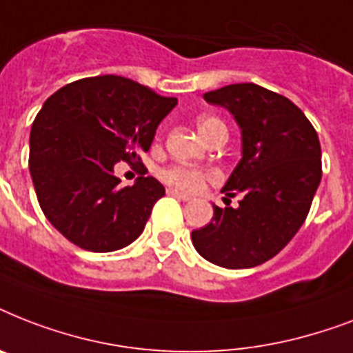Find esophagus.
Here are the masks:
<instances>
[{
  "instance_id": "obj_1",
  "label": "esophagus",
  "mask_w": 353,
  "mask_h": 353,
  "mask_svg": "<svg viewBox=\"0 0 353 353\" xmlns=\"http://www.w3.org/2000/svg\"><path fill=\"white\" fill-rule=\"evenodd\" d=\"M166 192L170 194V196H174V198L181 199V201H190L192 199V196L190 194H185V192H179V190H176V188H168Z\"/></svg>"
}]
</instances>
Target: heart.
Listing matches in <instances>:
<instances>
[{"label":"heart","instance_id":"b5f03b06","mask_svg":"<svg viewBox=\"0 0 353 353\" xmlns=\"http://www.w3.org/2000/svg\"><path fill=\"white\" fill-rule=\"evenodd\" d=\"M218 126H223L218 119L201 117L198 121V130L205 139L209 137L210 132ZM161 177H163V181L168 183L170 187L181 188V190H187V192H196V190H199V188L203 187V183L209 179L210 174H207L205 170H199L196 166L176 165L163 170Z\"/></svg>","mask_w":353,"mask_h":353}]
</instances>
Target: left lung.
Listing matches in <instances>:
<instances>
[{
  "mask_svg": "<svg viewBox=\"0 0 353 353\" xmlns=\"http://www.w3.org/2000/svg\"><path fill=\"white\" fill-rule=\"evenodd\" d=\"M241 133V159L221 192L238 207L212 203L210 223L192 231L196 251L227 269H249L279 254L306 220L321 183V143L306 115L285 97L245 82L205 93ZM225 199V198H223Z\"/></svg>",
  "mask_w": 353,
  "mask_h": 353,
  "instance_id": "1",
  "label": "left lung"
}]
</instances>
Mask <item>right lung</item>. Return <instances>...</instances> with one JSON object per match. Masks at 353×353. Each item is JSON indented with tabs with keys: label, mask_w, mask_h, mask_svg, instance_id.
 <instances>
[{
	"label": "right lung",
	"mask_w": 353,
	"mask_h": 353,
	"mask_svg": "<svg viewBox=\"0 0 353 353\" xmlns=\"http://www.w3.org/2000/svg\"><path fill=\"white\" fill-rule=\"evenodd\" d=\"M176 104L115 74L77 80L47 99L30 128L29 170L38 203L60 234L93 252L137 240L165 187L152 176L121 187L113 168L148 152Z\"/></svg>",
	"instance_id": "add662e5"
}]
</instances>
